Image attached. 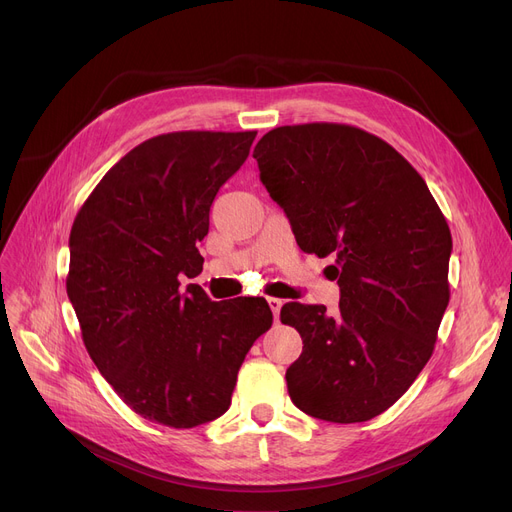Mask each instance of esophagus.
Here are the masks:
<instances>
[{
	"mask_svg": "<svg viewBox=\"0 0 512 512\" xmlns=\"http://www.w3.org/2000/svg\"><path fill=\"white\" fill-rule=\"evenodd\" d=\"M267 305H270V309H272V313H274V319L278 321V317H280V309H282L284 301H282V299H276V297H270V299H267Z\"/></svg>",
	"mask_w": 512,
	"mask_h": 512,
	"instance_id": "34e87169",
	"label": "esophagus"
}]
</instances>
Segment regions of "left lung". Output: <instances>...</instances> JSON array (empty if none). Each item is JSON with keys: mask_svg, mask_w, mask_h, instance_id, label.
I'll list each match as a JSON object with an SVG mask.
<instances>
[{"mask_svg": "<svg viewBox=\"0 0 512 512\" xmlns=\"http://www.w3.org/2000/svg\"><path fill=\"white\" fill-rule=\"evenodd\" d=\"M253 157L297 245L336 257V315L301 303L280 311L303 338L286 369L288 394L311 417L369 421L434 353L450 299L446 218L409 161L355 126H280L263 134Z\"/></svg>", "mask_w": 512, "mask_h": 512, "instance_id": "1", "label": "left lung"}]
</instances>
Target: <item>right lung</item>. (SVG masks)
<instances>
[{
	"label": "right lung",
	"mask_w": 512,
	"mask_h": 512,
	"mask_svg": "<svg viewBox=\"0 0 512 512\" xmlns=\"http://www.w3.org/2000/svg\"><path fill=\"white\" fill-rule=\"evenodd\" d=\"M255 134H159L128 151L76 213L68 299L99 373L149 421L188 429L224 415L249 348L272 328L265 299L215 303L197 284L180 288V276L203 270L211 203Z\"/></svg>",
	"instance_id": "obj_1"
}]
</instances>
